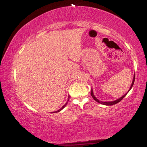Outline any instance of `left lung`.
I'll use <instances>...</instances> for the list:
<instances>
[{
	"instance_id": "8db88e82",
	"label": "left lung",
	"mask_w": 147,
	"mask_h": 147,
	"mask_svg": "<svg viewBox=\"0 0 147 147\" xmlns=\"http://www.w3.org/2000/svg\"><path fill=\"white\" fill-rule=\"evenodd\" d=\"M134 81H135V76H134V77H133V79L132 84H131V87H130V88H129V91H128V92H126V93L125 94V95H123L122 97H120V98H119V99H116V100H115V101H113V102H102V101H99V100H98V99H97L96 98V97H95V95H94V94H93V91H92V89H91L90 95H91V96H92V98H93L94 99H95V100L96 101V102H98V103H99V104H103V105H106V106H112V105H114V104H117L118 102H120V101L122 100V99L123 98H124V97H125V96L126 95V94H127L128 92H129L130 90H131V89L132 88V87H133V84H134Z\"/></svg>"
}]
</instances>
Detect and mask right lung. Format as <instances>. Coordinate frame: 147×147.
<instances>
[{"label": "right lung", "instance_id": "obj_1", "mask_svg": "<svg viewBox=\"0 0 147 147\" xmlns=\"http://www.w3.org/2000/svg\"><path fill=\"white\" fill-rule=\"evenodd\" d=\"M69 98H70V96H69V97H68V101H67V102H66V103H65V104H64V105H63V106H62V107H61V109H59V110H58V111H55V113H57V112H59V111H61V110H62V109H63V108H64V107H65V106L67 105V104H68V101H69Z\"/></svg>", "mask_w": 147, "mask_h": 147}]
</instances>
